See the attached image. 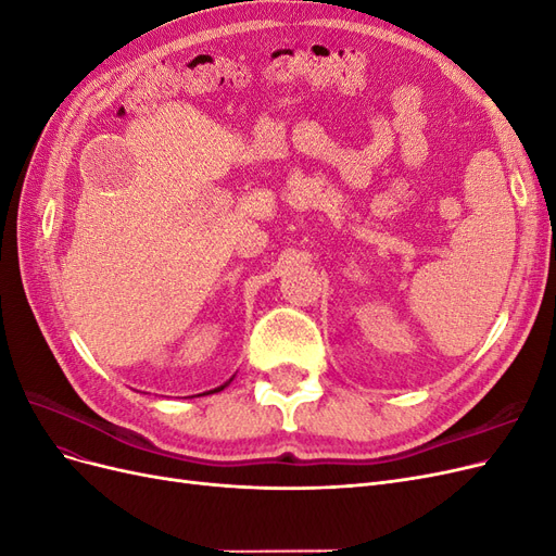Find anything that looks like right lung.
Listing matches in <instances>:
<instances>
[{"mask_svg": "<svg viewBox=\"0 0 556 556\" xmlns=\"http://www.w3.org/2000/svg\"><path fill=\"white\" fill-rule=\"evenodd\" d=\"M225 387H227V384H223V387H217V390H213V392H220V390H225Z\"/></svg>", "mask_w": 556, "mask_h": 556, "instance_id": "1", "label": "right lung"}]
</instances>
